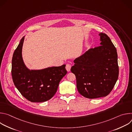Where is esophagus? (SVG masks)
<instances>
[{
	"instance_id": "obj_1",
	"label": "esophagus",
	"mask_w": 132,
	"mask_h": 132,
	"mask_svg": "<svg viewBox=\"0 0 132 132\" xmlns=\"http://www.w3.org/2000/svg\"><path fill=\"white\" fill-rule=\"evenodd\" d=\"M70 68H71V65H70L69 64H67L66 65V69L67 70V71H69L70 70Z\"/></svg>"
}]
</instances>
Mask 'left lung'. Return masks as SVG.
<instances>
[{
  "label": "left lung",
  "instance_id": "left-lung-1",
  "mask_svg": "<svg viewBox=\"0 0 132 132\" xmlns=\"http://www.w3.org/2000/svg\"><path fill=\"white\" fill-rule=\"evenodd\" d=\"M99 35L101 45L75 59L70 69L76 76L79 93L89 99L108 96L119 77L117 49L106 34Z\"/></svg>",
  "mask_w": 132,
  "mask_h": 132
}]
</instances>
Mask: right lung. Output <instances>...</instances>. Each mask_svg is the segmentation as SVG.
Segmentation results:
<instances>
[{"instance_id": "obj_1", "label": "right lung", "mask_w": 132, "mask_h": 132, "mask_svg": "<svg viewBox=\"0 0 132 132\" xmlns=\"http://www.w3.org/2000/svg\"><path fill=\"white\" fill-rule=\"evenodd\" d=\"M23 36L15 50L12 59L11 75L15 87L28 100L42 102L51 99L59 83L67 73L65 65L41 70H29L22 57Z\"/></svg>"}]
</instances>
